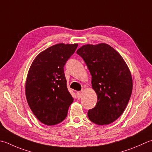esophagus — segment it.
<instances>
[{"label": "esophagus", "mask_w": 152, "mask_h": 152, "mask_svg": "<svg viewBox=\"0 0 152 152\" xmlns=\"http://www.w3.org/2000/svg\"><path fill=\"white\" fill-rule=\"evenodd\" d=\"M82 91L77 92V97H78V99H80L82 97Z\"/></svg>", "instance_id": "esophagus-1"}]
</instances>
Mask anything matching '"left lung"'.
Wrapping results in <instances>:
<instances>
[{
	"label": "left lung",
	"mask_w": 152,
	"mask_h": 152,
	"mask_svg": "<svg viewBox=\"0 0 152 152\" xmlns=\"http://www.w3.org/2000/svg\"><path fill=\"white\" fill-rule=\"evenodd\" d=\"M91 75V86L97 96L95 107L88 113L94 123H112L123 114L132 91L131 73L125 61L108 44H87L77 50Z\"/></svg>",
	"instance_id": "obj_1"
}]
</instances>
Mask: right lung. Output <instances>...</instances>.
Here are the masks:
<instances>
[{
	"instance_id": "add662e5",
	"label": "right lung",
	"mask_w": 152,
	"mask_h": 152,
	"mask_svg": "<svg viewBox=\"0 0 152 152\" xmlns=\"http://www.w3.org/2000/svg\"><path fill=\"white\" fill-rule=\"evenodd\" d=\"M77 47V43L50 47L35 58L29 69L26 82L27 102L37 119L46 125L64 121L73 102L64 66Z\"/></svg>"
}]
</instances>
